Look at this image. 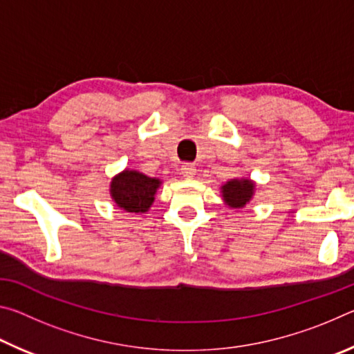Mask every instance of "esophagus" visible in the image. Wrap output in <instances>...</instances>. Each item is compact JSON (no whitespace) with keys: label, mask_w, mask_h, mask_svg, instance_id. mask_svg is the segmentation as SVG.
<instances>
[{"label":"esophagus","mask_w":354,"mask_h":354,"mask_svg":"<svg viewBox=\"0 0 354 354\" xmlns=\"http://www.w3.org/2000/svg\"><path fill=\"white\" fill-rule=\"evenodd\" d=\"M181 173H183L184 178H194L195 173H196L195 165H194V164H189V162L184 164V165L181 167Z\"/></svg>","instance_id":"esophagus-1"}]
</instances>
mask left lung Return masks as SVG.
<instances>
[{"instance_id":"left-lung-1","label":"left lung","mask_w":354,"mask_h":354,"mask_svg":"<svg viewBox=\"0 0 354 354\" xmlns=\"http://www.w3.org/2000/svg\"><path fill=\"white\" fill-rule=\"evenodd\" d=\"M254 183L250 179H232L221 187L223 200L231 207H243L253 196Z\"/></svg>"}]
</instances>
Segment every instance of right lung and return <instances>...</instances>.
<instances>
[{
    "label": "right lung",
    "mask_w": 354,
    "mask_h": 354,
    "mask_svg": "<svg viewBox=\"0 0 354 354\" xmlns=\"http://www.w3.org/2000/svg\"><path fill=\"white\" fill-rule=\"evenodd\" d=\"M159 185V179L134 170H124L112 179L111 195L117 206L127 212H147L153 205Z\"/></svg>",
    "instance_id": "obj_1"
}]
</instances>
